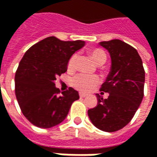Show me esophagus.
<instances>
[{
  "label": "esophagus",
  "mask_w": 157,
  "mask_h": 157,
  "mask_svg": "<svg viewBox=\"0 0 157 157\" xmlns=\"http://www.w3.org/2000/svg\"><path fill=\"white\" fill-rule=\"evenodd\" d=\"M79 97L80 98H85V97H86V94H83V93H79Z\"/></svg>",
  "instance_id": "34e87169"
}]
</instances>
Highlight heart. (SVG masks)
I'll return each instance as SVG.
<instances>
[{"label": "heart", "mask_w": 157, "mask_h": 157, "mask_svg": "<svg viewBox=\"0 0 157 157\" xmlns=\"http://www.w3.org/2000/svg\"><path fill=\"white\" fill-rule=\"evenodd\" d=\"M90 55L93 57L94 62L97 64H103L106 60V56L105 53L101 49H93L90 51ZM78 55L74 54L72 55L68 61L67 64V69L68 71H72L74 70L76 66V62H77ZM100 83V78L97 76L86 75V74H79L76 76L75 78L72 79V85L73 86L81 91V92H88L92 90L94 86H96Z\"/></svg>", "instance_id": "1"}]
</instances>
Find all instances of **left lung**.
Segmentation results:
<instances>
[{
	"label": "left lung",
	"instance_id": "8db88e82",
	"mask_svg": "<svg viewBox=\"0 0 157 157\" xmlns=\"http://www.w3.org/2000/svg\"><path fill=\"white\" fill-rule=\"evenodd\" d=\"M100 45L111 57L110 72L100 88L109 96L103 99L96 94L98 104L88 110V116L97 128L114 132L129 123L142 103L145 71L137 51L123 41H105Z\"/></svg>",
	"mask_w": 157,
	"mask_h": 157
}]
</instances>
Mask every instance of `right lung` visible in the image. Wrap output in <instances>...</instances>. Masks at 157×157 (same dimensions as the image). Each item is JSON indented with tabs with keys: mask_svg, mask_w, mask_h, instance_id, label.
<instances>
[{
	"mask_svg": "<svg viewBox=\"0 0 157 157\" xmlns=\"http://www.w3.org/2000/svg\"><path fill=\"white\" fill-rule=\"evenodd\" d=\"M85 44L50 36L25 52L15 72V91L23 115L34 126L50 128L61 123L73 101L79 99L72 87L60 93L55 81L67 71L71 57Z\"/></svg>",
	"mask_w": 157,
	"mask_h": 157,
	"instance_id": "add662e5",
	"label": "right lung"
}]
</instances>
